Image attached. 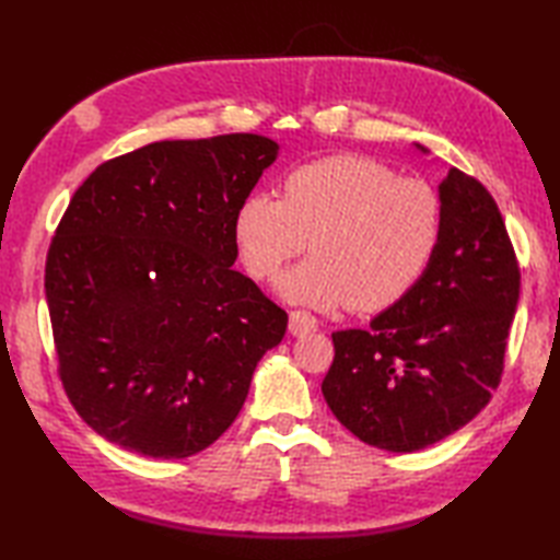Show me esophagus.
I'll return each mask as SVG.
<instances>
[{"instance_id":"34e87169","label":"esophagus","mask_w":560,"mask_h":560,"mask_svg":"<svg viewBox=\"0 0 560 560\" xmlns=\"http://www.w3.org/2000/svg\"><path fill=\"white\" fill-rule=\"evenodd\" d=\"M317 329V319L305 311H293L289 315V331L293 337H305Z\"/></svg>"}]
</instances>
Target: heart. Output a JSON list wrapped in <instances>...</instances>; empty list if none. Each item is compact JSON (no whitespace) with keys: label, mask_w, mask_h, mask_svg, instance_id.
<instances>
[{"label":"heart","mask_w":560,"mask_h":560,"mask_svg":"<svg viewBox=\"0 0 560 560\" xmlns=\"http://www.w3.org/2000/svg\"><path fill=\"white\" fill-rule=\"evenodd\" d=\"M443 231V201L416 177L339 153L295 168L281 199L247 195L235 209L233 241L253 279H271L311 245L313 257L281 273L287 303L375 313L404 299L431 265Z\"/></svg>","instance_id":"b5f03b06"}]
</instances>
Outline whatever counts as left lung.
<instances>
[{"label": "left lung", "instance_id": "1", "mask_svg": "<svg viewBox=\"0 0 560 560\" xmlns=\"http://www.w3.org/2000/svg\"><path fill=\"white\" fill-rule=\"evenodd\" d=\"M438 197L443 231L431 265L371 327L331 335L323 380L339 423L389 452L433 445L489 404L517 311V259L489 189L447 168Z\"/></svg>", "mask_w": 560, "mask_h": 560}]
</instances>
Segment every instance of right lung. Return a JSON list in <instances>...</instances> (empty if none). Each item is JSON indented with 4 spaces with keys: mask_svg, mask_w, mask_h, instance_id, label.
I'll return each mask as SVG.
<instances>
[{
    "mask_svg": "<svg viewBox=\"0 0 560 560\" xmlns=\"http://www.w3.org/2000/svg\"><path fill=\"white\" fill-rule=\"evenodd\" d=\"M279 156L259 135L153 141L98 165L65 211L45 299L69 401L137 455L183 459L241 413L289 315L233 269V217Z\"/></svg>",
    "mask_w": 560,
    "mask_h": 560,
    "instance_id": "obj_1",
    "label": "right lung"
}]
</instances>
